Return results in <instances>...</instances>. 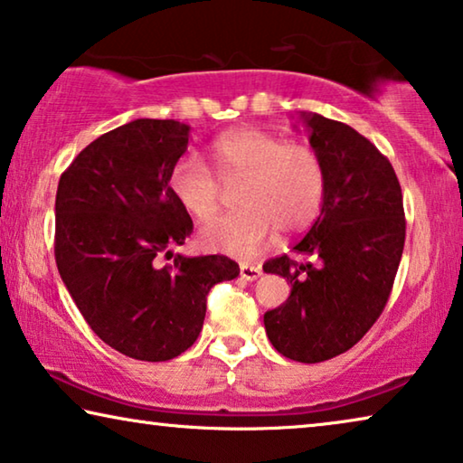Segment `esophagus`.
Instances as JSON below:
<instances>
[{"label": "esophagus", "mask_w": 463, "mask_h": 463, "mask_svg": "<svg viewBox=\"0 0 463 463\" xmlns=\"http://www.w3.org/2000/svg\"><path fill=\"white\" fill-rule=\"evenodd\" d=\"M261 276V268L253 264H241V279L245 280H258Z\"/></svg>", "instance_id": "esophagus-1"}]
</instances>
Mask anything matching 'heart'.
<instances>
[{"mask_svg":"<svg viewBox=\"0 0 463 463\" xmlns=\"http://www.w3.org/2000/svg\"><path fill=\"white\" fill-rule=\"evenodd\" d=\"M218 175L202 156L184 154L170 170V191L193 218L208 220L220 210L226 189L237 191L241 208L199 231L205 250L232 258H253L270 243L276 229L295 234L320 216L326 170L307 143H287L280 135L239 128L213 143Z\"/></svg>","mask_w":463,"mask_h":463,"instance_id":"b5f03b06","label":"heart"}]
</instances>
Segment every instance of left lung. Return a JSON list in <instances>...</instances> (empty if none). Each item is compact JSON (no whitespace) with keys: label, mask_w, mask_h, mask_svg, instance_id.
Masks as SVG:
<instances>
[{"label":"left lung","mask_w":463,"mask_h":463,"mask_svg":"<svg viewBox=\"0 0 463 463\" xmlns=\"http://www.w3.org/2000/svg\"><path fill=\"white\" fill-rule=\"evenodd\" d=\"M326 170L320 216L293 251L264 272L291 285L264 314L266 335L288 360L318 364L354 347L389 301L405 243L403 195L391 162L349 124L301 112Z\"/></svg>","instance_id":"1"}]
</instances>
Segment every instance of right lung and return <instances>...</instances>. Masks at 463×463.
<instances>
[{"instance_id":"1","label":"right lung","mask_w":463,"mask_h":463,"mask_svg":"<svg viewBox=\"0 0 463 463\" xmlns=\"http://www.w3.org/2000/svg\"><path fill=\"white\" fill-rule=\"evenodd\" d=\"M189 127L137 118L89 143L55 195V264L103 343L141 362L181 355L202 333L216 282L239 276L224 255L172 253L193 220L170 191ZM162 254L173 264L159 266Z\"/></svg>"}]
</instances>
